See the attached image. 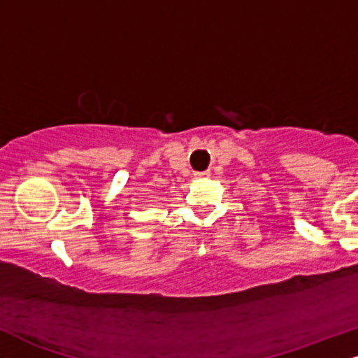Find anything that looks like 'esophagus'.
<instances>
[{
    "instance_id": "34e87169",
    "label": "esophagus",
    "mask_w": 358,
    "mask_h": 358,
    "mask_svg": "<svg viewBox=\"0 0 358 358\" xmlns=\"http://www.w3.org/2000/svg\"><path fill=\"white\" fill-rule=\"evenodd\" d=\"M210 172L209 171H199V172H194V178H196L197 180H206L209 179Z\"/></svg>"
}]
</instances>
